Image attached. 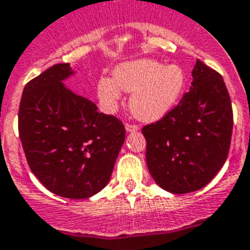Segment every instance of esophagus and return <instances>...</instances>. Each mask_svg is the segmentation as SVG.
<instances>
[{
	"label": "esophagus",
	"instance_id": "esophagus-1",
	"mask_svg": "<svg viewBox=\"0 0 250 250\" xmlns=\"http://www.w3.org/2000/svg\"><path fill=\"white\" fill-rule=\"evenodd\" d=\"M140 127L137 125H129V123H127L125 125V131L127 132H136L139 131Z\"/></svg>",
	"mask_w": 250,
	"mask_h": 250
}]
</instances>
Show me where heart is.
<instances>
[{
	"label": "heart",
	"mask_w": 250,
	"mask_h": 250,
	"mask_svg": "<svg viewBox=\"0 0 250 250\" xmlns=\"http://www.w3.org/2000/svg\"><path fill=\"white\" fill-rule=\"evenodd\" d=\"M186 88V73L180 65L141 59L122 62L113 70V78L101 77L97 93L107 107L118 104L121 90L132 92L129 109L136 118L157 122L169 114Z\"/></svg>",
	"instance_id": "b5f03b06"
}]
</instances>
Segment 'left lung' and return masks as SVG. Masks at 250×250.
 <instances>
[{"label":"left lung","instance_id":"obj_1","mask_svg":"<svg viewBox=\"0 0 250 250\" xmlns=\"http://www.w3.org/2000/svg\"><path fill=\"white\" fill-rule=\"evenodd\" d=\"M190 91L160 121L145 125L146 163L160 188L188 194L204 188L227 159L232 106L220 73L196 60Z\"/></svg>","mask_w":250,"mask_h":250}]
</instances>
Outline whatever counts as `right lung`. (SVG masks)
I'll use <instances>...</instances> for the list:
<instances>
[{"instance_id": "right-lung-1", "label": "right lung", "mask_w": 250, "mask_h": 250, "mask_svg": "<svg viewBox=\"0 0 250 250\" xmlns=\"http://www.w3.org/2000/svg\"><path fill=\"white\" fill-rule=\"evenodd\" d=\"M73 74L68 62L56 64L26 83L19 136L30 171L44 188L62 198L86 199L110 180L125 129L69 90L62 81Z\"/></svg>"}]
</instances>
